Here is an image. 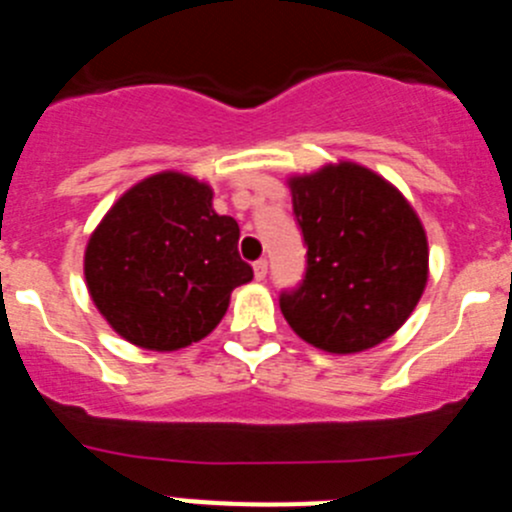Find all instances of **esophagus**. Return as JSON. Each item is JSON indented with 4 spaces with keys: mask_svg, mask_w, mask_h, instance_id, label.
I'll use <instances>...</instances> for the list:
<instances>
[{
    "mask_svg": "<svg viewBox=\"0 0 512 512\" xmlns=\"http://www.w3.org/2000/svg\"><path fill=\"white\" fill-rule=\"evenodd\" d=\"M266 271H269V264H266V259H259L256 264H253V277L259 279H266Z\"/></svg>",
    "mask_w": 512,
    "mask_h": 512,
    "instance_id": "34e87169",
    "label": "esophagus"
}]
</instances>
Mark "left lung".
<instances>
[{"label": "left lung", "mask_w": 512, "mask_h": 512, "mask_svg": "<svg viewBox=\"0 0 512 512\" xmlns=\"http://www.w3.org/2000/svg\"><path fill=\"white\" fill-rule=\"evenodd\" d=\"M307 243L305 279L279 307L302 341L359 354L402 328L428 282L418 212L384 176L354 161L289 176Z\"/></svg>", "instance_id": "8db88e82"}]
</instances>
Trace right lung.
Instances as JSON below:
<instances>
[{
    "mask_svg": "<svg viewBox=\"0 0 512 512\" xmlns=\"http://www.w3.org/2000/svg\"><path fill=\"white\" fill-rule=\"evenodd\" d=\"M238 238L233 217L212 210L210 184L182 171L153 174L122 194L89 235V297L133 346L187 348L210 336L230 292L253 279Z\"/></svg>",
    "mask_w": 512,
    "mask_h": 512,
    "instance_id": "right-lung-1",
    "label": "right lung"
}]
</instances>
